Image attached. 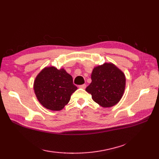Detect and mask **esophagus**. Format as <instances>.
I'll list each match as a JSON object with an SVG mask.
<instances>
[{"label":"esophagus","instance_id":"esophagus-1","mask_svg":"<svg viewBox=\"0 0 159 159\" xmlns=\"http://www.w3.org/2000/svg\"><path fill=\"white\" fill-rule=\"evenodd\" d=\"M80 88H81V89H85L86 88V85L85 84H82V85H80L79 86Z\"/></svg>","mask_w":159,"mask_h":159}]
</instances>
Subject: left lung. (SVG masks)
I'll return each instance as SVG.
<instances>
[{
    "mask_svg": "<svg viewBox=\"0 0 159 159\" xmlns=\"http://www.w3.org/2000/svg\"><path fill=\"white\" fill-rule=\"evenodd\" d=\"M91 83L85 89L95 103L104 108L111 107L122 98L126 85L123 71L111 62L94 67Z\"/></svg>",
    "mask_w": 159,
    "mask_h": 159,
    "instance_id": "obj_1",
    "label": "left lung"
}]
</instances>
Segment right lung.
I'll return each instance as SVG.
<instances>
[{"instance_id":"right-lung-1","label":"right lung","mask_w":159,"mask_h":159,"mask_svg":"<svg viewBox=\"0 0 159 159\" xmlns=\"http://www.w3.org/2000/svg\"><path fill=\"white\" fill-rule=\"evenodd\" d=\"M34 90L38 102L46 109L60 111L68 104L71 94L78 88L73 84L72 76L63 68L57 70L46 66L34 81Z\"/></svg>"}]
</instances>
